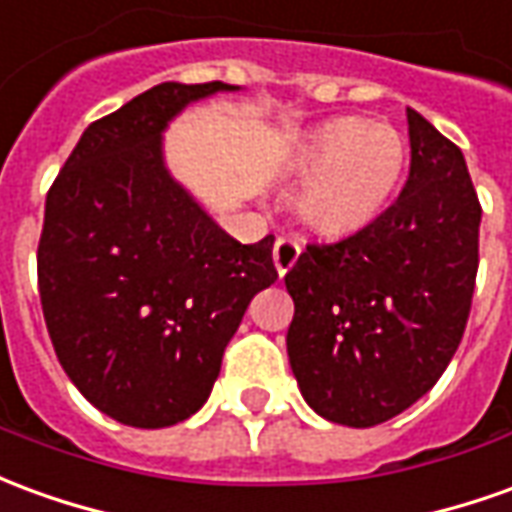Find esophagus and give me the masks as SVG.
Returning <instances> with one entry per match:
<instances>
[{"label": "esophagus", "instance_id": "34e87169", "mask_svg": "<svg viewBox=\"0 0 512 512\" xmlns=\"http://www.w3.org/2000/svg\"><path fill=\"white\" fill-rule=\"evenodd\" d=\"M299 255H302V244L293 235H280L277 238V244H274V266L280 271V277L288 274V268L299 260Z\"/></svg>", "mask_w": 512, "mask_h": 512}]
</instances>
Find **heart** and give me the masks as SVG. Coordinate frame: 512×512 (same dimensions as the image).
I'll return each instance as SVG.
<instances>
[{
    "label": "heart",
    "mask_w": 512,
    "mask_h": 512,
    "mask_svg": "<svg viewBox=\"0 0 512 512\" xmlns=\"http://www.w3.org/2000/svg\"><path fill=\"white\" fill-rule=\"evenodd\" d=\"M405 163V138L391 124L360 116L324 121L296 152V213L327 238L363 230L388 207Z\"/></svg>",
    "instance_id": "obj_1"
}]
</instances>
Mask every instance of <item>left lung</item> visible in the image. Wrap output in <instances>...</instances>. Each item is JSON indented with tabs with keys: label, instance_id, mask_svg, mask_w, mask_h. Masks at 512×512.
<instances>
[{
	"label": "left lung",
	"instance_id": "left-lung-1",
	"mask_svg": "<svg viewBox=\"0 0 512 512\" xmlns=\"http://www.w3.org/2000/svg\"><path fill=\"white\" fill-rule=\"evenodd\" d=\"M410 174L363 230L307 244L285 274L288 360L305 402L374 427L418 402L455 357L480 266L482 207L463 152L407 107Z\"/></svg>",
	"mask_w": 512,
	"mask_h": 512
}]
</instances>
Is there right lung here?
<instances>
[{"label":"right lung","mask_w":512,"mask_h":512,"mask_svg":"<svg viewBox=\"0 0 512 512\" xmlns=\"http://www.w3.org/2000/svg\"><path fill=\"white\" fill-rule=\"evenodd\" d=\"M227 82H160L88 124L46 194L38 291L69 380L105 416L157 430L194 416L257 291L274 235L241 244L163 163V130Z\"/></svg>","instance_id":"obj_1"}]
</instances>
